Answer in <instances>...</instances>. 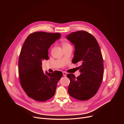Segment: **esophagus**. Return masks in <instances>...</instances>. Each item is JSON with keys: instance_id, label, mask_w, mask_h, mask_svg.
<instances>
[{"instance_id": "1", "label": "esophagus", "mask_w": 124, "mask_h": 124, "mask_svg": "<svg viewBox=\"0 0 124 124\" xmlns=\"http://www.w3.org/2000/svg\"><path fill=\"white\" fill-rule=\"evenodd\" d=\"M63 76H64L66 77V76H67V74L66 72H63Z\"/></svg>"}]
</instances>
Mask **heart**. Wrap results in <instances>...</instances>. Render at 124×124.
Segmentation results:
<instances>
[{
    "label": "heart",
    "mask_w": 124,
    "mask_h": 124,
    "mask_svg": "<svg viewBox=\"0 0 124 124\" xmlns=\"http://www.w3.org/2000/svg\"><path fill=\"white\" fill-rule=\"evenodd\" d=\"M62 45L63 48L66 47H68V46H70V45L69 43H67V42H63V43H62Z\"/></svg>",
    "instance_id": "obj_1"
}]
</instances>
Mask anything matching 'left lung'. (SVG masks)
<instances>
[{"mask_svg": "<svg viewBox=\"0 0 124 124\" xmlns=\"http://www.w3.org/2000/svg\"><path fill=\"white\" fill-rule=\"evenodd\" d=\"M66 38L75 46L72 63L81 64L78 77L67 75L70 80L68 93L77 100H88L96 94L103 78V59L99 45L93 35L85 31L72 32Z\"/></svg>", "mask_w": 124, "mask_h": 124, "instance_id": "8db88e82", "label": "left lung"}]
</instances>
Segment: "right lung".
<instances>
[{"instance_id": "add662e5", "label": "right lung", "mask_w": 124, "mask_h": 124, "mask_svg": "<svg viewBox=\"0 0 124 124\" xmlns=\"http://www.w3.org/2000/svg\"><path fill=\"white\" fill-rule=\"evenodd\" d=\"M60 36L59 33L35 32L23 45L19 60L20 82L26 94L34 100L44 101L51 98L62 77V73L57 70L44 73L42 67V61L49 59V48Z\"/></svg>"}]
</instances>
